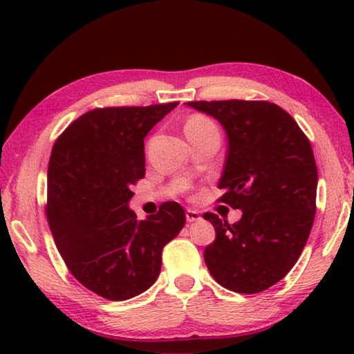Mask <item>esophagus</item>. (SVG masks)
I'll use <instances>...</instances> for the list:
<instances>
[{
	"instance_id": "esophagus-1",
	"label": "esophagus",
	"mask_w": 354,
	"mask_h": 354,
	"mask_svg": "<svg viewBox=\"0 0 354 354\" xmlns=\"http://www.w3.org/2000/svg\"><path fill=\"white\" fill-rule=\"evenodd\" d=\"M185 218H187L189 223H192V221L200 220V218H201V215H200V212L194 211V209H187V211H185Z\"/></svg>"
}]
</instances>
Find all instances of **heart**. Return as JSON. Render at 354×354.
<instances>
[{"mask_svg": "<svg viewBox=\"0 0 354 354\" xmlns=\"http://www.w3.org/2000/svg\"><path fill=\"white\" fill-rule=\"evenodd\" d=\"M209 129H217V127H215L212 120H209L205 115H192L184 127L185 134L201 133V131H209Z\"/></svg>", "mask_w": 354, "mask_h": 354, "instance_id": "1", "label": "heart"}]
</instances>
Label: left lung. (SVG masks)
Wrapping results in <instances>:
<instances>
[{"label":"left lung","instance_id":"obj_1","mask_svg":"<svg viewBox=\"0 0 354 354\" xmlns=\"http://www.w3.org/2000/svg\"><path fill=\"white\" fill-rule=\"evenodd\" d=\"M218 120L227 154L218 201L241 209L234 225L217 214L203 217L215 227L205 250L209 272L225 289L259 293L283 279L308 242L315 217L317 165L306 134L270 101H190Z\"/></svg>","mask_w":354,"mask_h":354}]
</instances>
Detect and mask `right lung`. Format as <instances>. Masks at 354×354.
Masks as SVG:
<instances>
[{"label":"right lung","mask_w":354,"mask_h":354,"mask_svg":"<svg viewBox=\"0 0 354 354\" xmlns=\"http://www.w3.org/2000/svg\"><path fill=\"white\" fill-rule=\"evenodd\" d=\"M178 101L97 107L57 137L48 164L46 220L65 266L97 295L123 301L154 284L162 250L185 223L175 201L137 220L128 207L145 176L143 139Z\"/></svg>","instance_id":"right-lung-1"}]
</instances>
